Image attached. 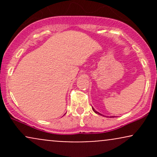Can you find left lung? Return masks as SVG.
Returning <instances> with one entry per match:
<instances>
[{
	"label": "left lung",
	"mask_w": 157,
	"mask_h": 157,
	"mask_svg": "<svg viewBox=\"0 0 157 157\" xmlns=\"http://www.w3.org/2000/svg\"><path fill=\"white\" fill-rule=\"evenodd\" d=\"M92 109H93V111H94V112H95V113H98V114H100V115H102V114H101V113H99V112H97V111H95V109H94V108H92Z\"/></svg>",
	"instance_id": "obj_1"
}]
</instances>
